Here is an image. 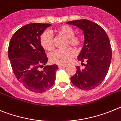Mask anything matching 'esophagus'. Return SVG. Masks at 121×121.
Instances as JSON below:
<instances>
[{
  "label": "esophagus",
  "mask_w": 121,
  "mask_h": 121,
  "mask_svg": "<svg viewBox=\"0 0 121 121\" xmlns=\"http://www.w3.org/2000/svg\"><path fill=\"white\" fill-rule=\"evenodd\" d=\"M65 67H66V66H65V65H58V68L59 69L65 68Z\"/></svg>",
  "instance_id": "1"
}]
</instances>
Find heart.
I'll return each instance as SVG.
<instances>
[{"mask_svg":"<svg viewBox=\"0 0 121 121\" xmlns=\"http://www.w3.org/2000/svg\"><path fill=\"white\" fill-rule=\"evenodd\" d=\"M54 32L58 36L67 39V46L71 45L79 47L82 44V38L80 35H75L74 30L68 25H61L54 29ZM40 43L42 47L47 52L53 50L54 45L52 35L48 32H43L40 37ZM76 56V52L73 48H68L65 50H58L50 56V60L52 63L64 65L69 63L71 59Z\"/></svg>","mask_w":121,"mask_h":121,"instance_id":"obj_1","label":"heart"}]
</instances>
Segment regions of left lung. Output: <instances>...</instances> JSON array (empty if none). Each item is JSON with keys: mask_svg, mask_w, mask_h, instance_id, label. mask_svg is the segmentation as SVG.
I'll return each instance as SVG.
<instances>
[{"mask_svg": "<svg viewBox=\"0 0 121 121\" xmlns=\"http://www.w3.org/2000/svg\"><path fill=\"white\" fill-rule=\"evenodd\" d=\"M66 23L82 29L85 39L78 60L87 64L84 69L76 66L77 71L71 78V82L81 90L95 89L103 82L109 68L112 50L109 37L104 29L93 21L78 20Z\"/></svg>", "mask_w": 121, "mask_h": 121, "instance_id": "1", "label": "left lung"}]
</instances>
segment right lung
<instances>
[{
	"mask_svg": "<svg viewBox=\"0 0 121 121\" xmlns=\"http://www.w3.org/2000/svg\"><path fill=\"white\" fill-rule=\"evenodd\" d=\"M50 24L31 23L14 33L9 43L8 56L14 74L25 88L35 93H42L53 85L56 65L44 66L48 58L40 43L43 32Z\"/></svg>",
	"mask_w": 121,
	"mask_h": 121,
	"instance_id": "obj_1",
	"label": "right lung"
}]
</instances>
